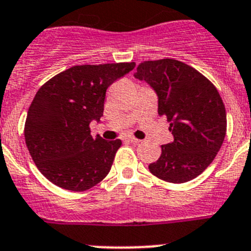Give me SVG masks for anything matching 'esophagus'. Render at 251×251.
I'll return each instance as SVG.
<instances>
[{
  "mask_svg": "<svg viewBox=\"0 0 251 251\" xmlns=\"http://www.w3.org/2000/svg\"><path fill=\"white\" fill-rule=\"evenodd\" d=\"M127 140H128V141H131L132 144H138V143H140V140H139V139H136V138H134V136H128Z\"/></svg>",
  "mask_w": 251,
  "mask_h": 251,
  "instance_id": "34e87169",
  "label": "esophagus"
}]
</instances>
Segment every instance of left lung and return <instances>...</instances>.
Masks as SVG:
<instances>
[{
    "label": "left lung",
    "mask_w": 251,
    "mask_h": 251,
    "mask_svg": "<svg viewBox=\"0 0 251 251\" xmlns=\"http://www.w3.org/2000/svg\"><path fill=\"white\" fill-rule=\"evenodd\" d=\"M135 77L158 95L159 116L167 117L174 140L149 165L159 179L184 183L195 179L213 162L226 135V110L208 78L191 65L165 58L145 60Z\"/></svg>",
    "instance_id": "8db88e82"
}]
</instances>
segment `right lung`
<instances>
[{
    "instance_id": "add662e5",
    "label": "right lung",
    "mask_w": 251,
    "mask_h": 251,
    "mask_svg": "<svg viewBox=\"0 0 251 251\" xmlns=\"http://www.w3.org/2000/svg\"><path fill=\"white\" fill-rule=\"evenodd\" d=\"M134 67V62L74 65L39 88L24 135L35 165L53 184L82 192L110 173L123 143L92 138L89 124L103 115L108 86Z\"/></svg>"
}]
</instances>
